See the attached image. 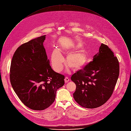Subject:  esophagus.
Instances as JSON below:
<instances>
[{
    "label": "esophagus",
    "instance_id": "1",
    "mask_svg": "<svg viewBox=\"0 0 131 131\" xmlns=\"http://www.w3.org/2000/svg\"><path fill=\"white\" fill-rule=\"evenodd\" d=\"M69 81H70V79H69V78H68V77H66L65 78V79H64V82L66 83H68L69 82Z\"/></svg>",
    "mask_w": 131,
    "mask_h": 131
}]
</instances>
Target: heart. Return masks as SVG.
Wrapping results in <instances>:
<instances>
[{"mask_svg": "<svg viewBox=\"0 0 131 131\" xmlns=\"http://www.w3.org/2000/svg\"><path fill=\"white\" fill-rule=\"evenodd\" d=\"M81 44H77L73 48H66L64 51L67 53L72 52L74 47L79 49L82 47ZM52 66L55 71L59 73L61 72L63 68V57L57 49H54L51 56ZM88 60V53L85 49H81L79 50L69 54L66 57V62L67 65L74 71H78L83 69L87 64Z\"/></svg>", "mask_w": 131, "mask_h": 131, "instance_id": "1", "label": "heart"}]
</instances>
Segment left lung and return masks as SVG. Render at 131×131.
I'll return each instance as SVG.
<instances>
[{"label": "left lung", "instance_id": "8db88e82", "mask_svg": "<svg viewBox=\"0 0 131 131\" xmlns=\"http://www.w3.org/2000/svg\"><path fill=\"white\" fill-rule=\"evenodd\" d=\"M119 73L117 57L108 46L102 43L93 60L71 77L76 85L75 101L87 108L102 105L112 96Z\"/></svg>", "mask_w": 131, "mask_h": 131}]
</instances>
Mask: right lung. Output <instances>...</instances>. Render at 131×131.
Wrapping results in <instances>:
<instances>
[{
    "mask_svg": "<svg viewBox=\"0 0 131 131\" xmlns=\"http://www.w3.org/2000/svg\"><path fill=\"white\" fill-rule=\"evenodd\" d=\"M46 35L18 48L11 62L10 81L20 101L29 108L42 111L54 101L57 90L64 84V76L50 66L43 42Z\"/></svg>",
    "mask_w": 131,
    "mask_h": 131,
    "instance_id": "add662e5",
    "label": "right lung"
}]
</instances>
